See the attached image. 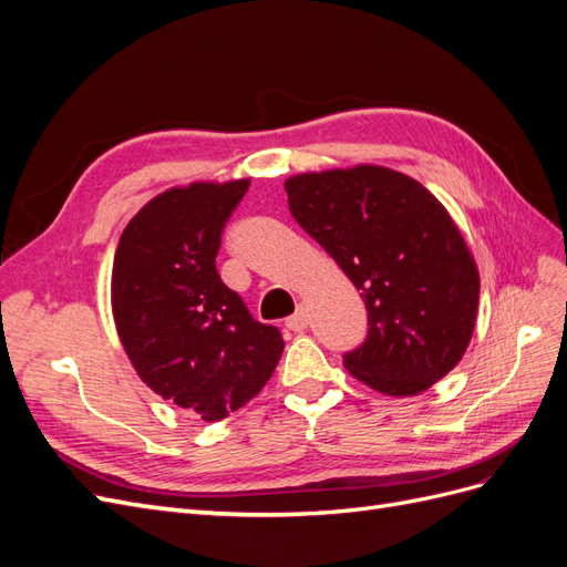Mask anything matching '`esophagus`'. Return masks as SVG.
Returning <instances> with one entry per match:
<instances>
[{
  "label": "esophagus",
  "instance_id": "1",
  "mask_svg": "<svg viewBox=\"0 0 567 567\" xmlns=\"http://www.w3.org/2000/svg\"><path fill=\"white\" fill-rule=\"evenodd\" d=\"M307 323H310V315H307L305 307H300V310H298L293 317L286 319V329L298 333V331H305V329H307Z\"/></svg>",
  "mask_w": 567,
  "mask_h": 567
}]
</instances>
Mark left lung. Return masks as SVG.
I'll list each match as a JSON object with an SVG mask.
<instances>
[{
  "mask_svg": "<svg viewBox=\"0 0 567 567\" xmlns=\"http://www.w3.org/2000/svg\"><path fill=\"white\" fill-rule=\"evenodd\" d=\"M298 225L348 274L369 315L346 369L394 398L447 375L468 348L480 279L442 203L402 173L359 165L286 182Z\"/></svg>",
  "mask_w": 567,
  "mask_h": 567,
  "instance_id": "left-lung-1",
  "label": "left lung"
}]
</instances>
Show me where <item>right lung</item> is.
I'll return each mask as SVG.
<instances>
[{
    "label": "right lung",
    "mask_w": 567,
    "mask_h": 567,
    "mask_svg": "<svg viewBox=\"0 0 567 567\" xmlns=\"http://www.w3.org/2000/svg\"><path fill=\"white\" fill-rule=\"evenodd\" d=\"M250 182L169 188L125 227L113 260L117 336L142 381L203 421L241 409L284 352L277 326L252 319L215 257Z\"/></svg>",
    "instance_id": "right-lung-1"
}]
</instances>
